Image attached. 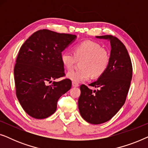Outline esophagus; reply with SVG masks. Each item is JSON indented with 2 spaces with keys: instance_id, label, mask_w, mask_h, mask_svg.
<instances>
[{
  "instance_id": "obj_1",
  "label": "esophagus",
  "mask_w": 148,
  "mask_h": 148,
  "mask_svg": "<svg viewBox=\"0 0 148 148\" xmlns=\"http://www.w3.org/2000/svg\"><path fill=\"white\" fill-rule=\"evenodd\" d=\"M72 86L73 87H78L79 85L77 83H75V82H72Z\"/></svg>"
}]
</instances>
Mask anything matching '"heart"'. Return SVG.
<instances>
[{"label":"heart","mask_w":148,"mask_h":148,"mask_svg":"<svg viewBox=\"0 0 148 148\" xmlns=\"http://www.w3.org/2000/svg\"><path fill=\"white\" fill-rule=\"evenodd\" d=\"M64 68L71 69L77 59H83L80 69L70 71L66 77L73 82L79 83L90 79L93 75L99 77L108 68L110 62V54L100 44L91 40L80 42L74 47V53L65 50L60 56Z\"/></svg>","instance_id":"1"}]
</instances>
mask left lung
Listing matches in <instances>:
<instances>
[{
  "mask_svg": "<svg viewBox=\"0 0 148 148\" xmlns=\"http://www.w3.org/2000/svg\"><path fill=\"white\" fill-rule=\"evenodd\" d=\"M96 38L110 41V62L98 80L89 85L98 90L92 91L85 85L80 86L78 107L85 121L99 125L112 119L125 104L133 68L128 51L118 38L109 35Z\"/></svg>",
  "mask_w": 148,
  "mask_h": 148,
  "instance_id": "left-lung-1",
  "label": "left lung"
}]
</instances>
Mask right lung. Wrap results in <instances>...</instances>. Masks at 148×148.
Wrapping results in <instances>:
<instances>
[{
  "label": "right lung",
  "mask_w": 148,
  "mask_h": 148,
  "mask_svg": "<svg viewBox=\"0 0 148 148\" xmlns=\"http://www.w3.org/2000/svg\"><path fill=\"white\" fill-rule=\"evenodd\" d=\"M76 38L72 34L41 29L21 46L14 68L16 95L30 116L43 119L51 116L58 99L71 88L69 79L52 81L65 75L61 52Z\"/></svg>",
  "instance_id": "1"
}]
</instances>
